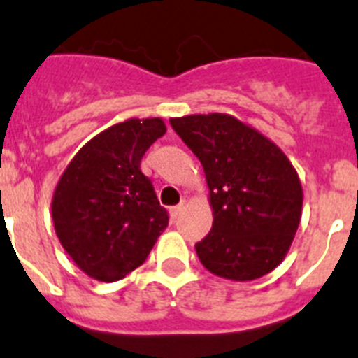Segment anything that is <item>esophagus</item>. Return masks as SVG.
<instances>
[{"label":"esophagus","instance_id":"34e87169","mask_svg":"<svg viewBox=\"0 0 358 358\" xmlns=\"http://www.w3.org/2000/svg\"><path fill=\"white\" fill-rule=\"evenodd\" d=\"M182 210H183V201H182V203L175 205V207H171V209H169L171 217H173V220H176V217L180 216V213H182Z\"/></svg>","mask_w":358,"mask_h":358}]
</instances>
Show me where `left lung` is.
I'll return each mask as SVG.
<instances>
[{"instance_id":"8db88e82","label":"left lung","mask_w":358,"mask_h":358,"mask_svg":"<svg viewBox=\"0 0 358 358\" xmlns=\"http://www.w3.org/2000/svg\"><path fill=\"white\" fill-rule=\"evenodd\" d=\"M169 122L201 162L210 191L213 229L194 245L201 265L232 281L272 272L287 256L303 209L299 176L287 155L231 115Z\"/></svg>"}]
</instances>
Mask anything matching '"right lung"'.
I'll return each mask as SVG.
<instances>
[{"instance_id":"add662e5","label":"right lung","mask_w":358,"mask_h":358,"mask_svg":"<svg viewBox=\"0 0 358 358\" xmlns=\"http://www.w3.org/2000/svg\"><path fill=\"white\" fill-rule=\"evenodd\" d=\"M164 133L162 119L115 124L83 145L59 180L52 200L55 234L90 278H126L169 223L141 171L144 153Z\"/></svg>"}]
</instances>
